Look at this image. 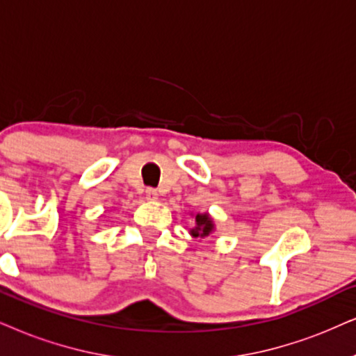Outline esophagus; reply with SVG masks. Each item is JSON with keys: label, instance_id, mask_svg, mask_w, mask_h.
<instances>
[{"label": "esophagus", "instance_id": "34e87169", "mask_svg": "<svg viewBox=\"0 0 356 356\" xmlns=\"http://www.w3.org/2000/svg\"><path fill=\"white\" fill-rule=\"evenodd\" d=\"M157 195H159V193H157L156 188H152V187H147V188H146V199L156 200Z\"/></svg>", "mask_w": 356, "mask_h": 356}]
</instances>
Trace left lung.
Wrapping results in <instances>:
<instances>
[{
  "label": "left lung",
  "mask_w": 356,
  "mask_h": 356,
  "mask_svg": "<svg viewBox=\"0 0 356 356\" xmlns=\"http://www.w3.org/2000/svg\"><path fill=\"white\" fill-rule=\"evenodd\" d=\"M195 228H192L191 233L192 236L199 238V236H209L211 230H213V223H211V218L209 215H197L195 217Z\"/></svg>",
  "instance_id": "left-lung-1"
}]
</instances>
